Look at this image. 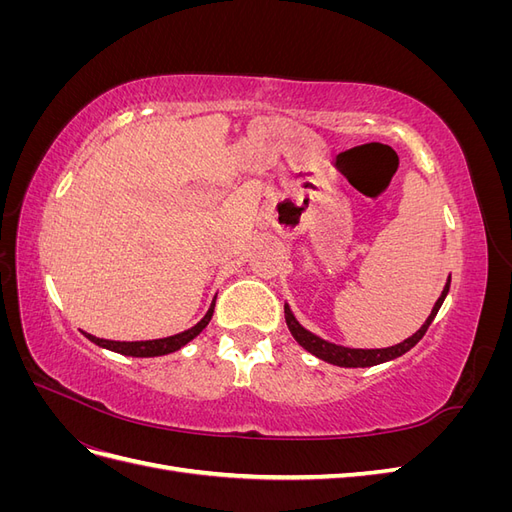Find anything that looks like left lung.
<instances>
[{
    "label": "left lung",
    "instance_id": "obj_1",
    "mask_svg": "<svg viewBox=\"0 0 512 512\" xmlns=\"http://www.w3.org/2000/svg\"><path fill=\"white\" fill-rule=\"evenodd\" d=\"M448 288H451V275H448V282L440 294V299L436 301V305H433L429 318L425 320V324L421 329H418L412 337L404 339L401 344H395L391 348H378V350H361V348H346V346H337V344H331V342H324V339H320L318 335L309 333L307 329H303L301 324L297 322V318H294V314L290 312V307L284 305V316H286V324L288 329L292 333V337L297 339L299 346H303L307 352H312L314 356H318V359L327 361L331 365H339V367H371V365H380V363H386V361H393L397 359V356L406 354L410 348H414L418 342H421L423 335L427 333L429 324L433 322V318H436L438 309L442 307L446 294H448Z\"/></svg>",
    "mask_w": 512,
    "mask_h": 512
}]
</instances>
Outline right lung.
I'll use <instances>...</instances> for the list:
<instances>
[{"label": "right lung", "mask_w": 512, "mask_h": 512, "mask_svg": "<svg viewBox=\"0 0 512 512\" xmlns=\"http://www.w3.org/2000/svg\"><path fill=\"white\" fill-rule=\"evenodd\" d=\"M213 307H215V301L211 303L205 318L200 320L198 324H194L192 329L177 333V335H170V337H162V339H149V342H111V339H100V337H94L89 333H85V337L89 339V342H94L100 348L113 350V352L126 354V356H141V359H145V356H162V354L175 352V350L183 348L188 342H192V339L209 324V320L213 316Z\"/></svg>", "instance_id": "right-lung-1"}]
</instances>
